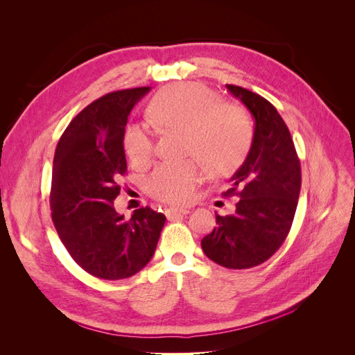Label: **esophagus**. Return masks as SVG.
Segmentation results:
<instances>
[{
    "instance_id": "esophagus-1",
    "label": "esophagus",
    "mask_w": 355,
    "mask_h": 355,
    "mask_svg": "<svg viewBox=\"0 0 355 355\" xmlns=\"http://www.w3.org/2000/svg\"><path fill=\"white\" fill-rule=\"evenodd\" d=\"M188 213H191V209H173V207H170V209L166 210V216H167V219L171 220V219L180 216V214H188Z\"/></svg>"
}]
</instances>
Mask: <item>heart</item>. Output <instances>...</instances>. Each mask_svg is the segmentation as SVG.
Listing matches in <instances>:
<instances>
[{"instance_id": "heart-1", "label": "heart", "mask_w": 355, "mask_h": 355, "mask_svg": "<svg viewBox=\"0 0 355 355\" xmlns=\"http://www.w3.org/2000/svg\"><path fill=\"white\" fill-rule=\"evenodd\" d=\"M148 115L161 130L185 133L184 153L196 155L214 175L237 168L249 151L253 127L240 106L218 102L216 94L197 84H180L159 92L148 106ZM123 146L135 166L146 164L153 157V137L141 125L130 124ZM204 178L196 159L159 164L146 180L154 198L168 204L188 202Z\"/></svg>"}]
</instances>
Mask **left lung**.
<instances>
[{
  "mask_svg": "<svg viewBox=\"0 0 355 355\" xmlns=\"http://www.w3.org/2000/svg\"><path fill=\"white\" fill-rule=\"evenodd\" d=\"M254 120L250 151L225 197L237 196L234 214H216L218 227L201 240L209 259L231 270L261 265L280 249L292 227L300 192V163L288 128L274 105L227 84Z\"/></svg>",
  "mask_w": 355,
  "mask_h": 355,
  "instance_id": "obj_1",
  "label": "left lung"
}]
</instances>
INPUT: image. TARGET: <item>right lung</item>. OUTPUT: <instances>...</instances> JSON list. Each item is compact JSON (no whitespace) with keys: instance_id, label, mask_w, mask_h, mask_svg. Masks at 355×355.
<instances>
[{"instance_id":"1","label":"right lung","mask_w":355,"mask_h":355,"mask_svg":"<svg viewBox=\"0 0 355 355\" xmlns=\"http://www.w3.org/2000/svg\"><path fill=\"white\" fill-rule=\"evenodd\" d=\"M151 87L118 90L92 102L63 132L53 159L50 207L59 239L84 271L121 280L151 261L166 216L149 207L130 219L114 200L127 161V116Z\"/></svg>"}]
</instances>
